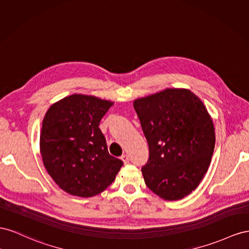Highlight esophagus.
<instances>
[{
  "instance_id": "obj_1",
  "label": "esophagus",
  "mask_w": 249,
  "mask_h": 249,
  "mask_svg": "<svg viewBox=\"0 0 249 249\" xmlns=\"http://www.w3.org/2000/svg\"><path fill=\"white\" fill-rule=\"evenodd\" d=\"M121 160H123L125 165H127L129 162V158H128V155H127V154H123L122 156H121Z\"/></svg>"
}]
</instances>
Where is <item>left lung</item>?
<instances>
[{
  "label": "left lung",
  "mask_w": 249,
  "mask_h": 249,
  "mask_svg": "<svg viewBox=\"0 0 249 249\" xmlns=\"http://www.w3.org/2000/svg\"><path fill=\"white\" fill-rule=\"evenodd\" d=\"M149 146L142 167L146 186L165 200L192 193L207 173L215 128L202 101L190 89H167L134 100Z\"/></svg>",
  "instance_id": "1"
}]
</instances>
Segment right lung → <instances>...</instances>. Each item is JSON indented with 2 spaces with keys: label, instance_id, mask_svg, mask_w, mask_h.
I'll use <instances>...</instances> for the list:
<instances>
[{
  "label": "right lung",
  "instance_id": "1",
  "mask_svg": "<svg viewBox=\"0 0 249 249\" xmlns=\"http://www.w3.org/2000/svg\"><path fill=\"white\" fill-rule=\"evenodd\" d=\"M113 105L74 94L54 103L40 131V154L49 175L67 193L91 197L115 180L123 161L113 158L99 124Z\"/></svg>",
  "mask_w": 249,
  "mask_h": 249
}]
</instances>
